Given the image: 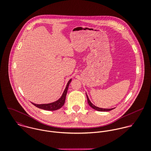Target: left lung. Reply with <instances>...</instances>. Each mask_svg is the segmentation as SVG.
<instances>
[{"mask_svg": "<svg viewBox=\"0 0 151 151\" xmlns=\"http://www.w3.org/2000/svg\"><path fill=\"white\" fill-rule=\"evenodd\" d=\"M86 95H87V101H88V103L89 105H90L91 108H93V109H96V110H97V111H111V110H112V109H114V108H110V109L101 108H99V107H97V106H95L94 104H93L91 102V101H90V100H89L88 97V96H87V94H86Z\"/></svg>", "mask_w": 151, "mask_h": 151, "instance_id": "8db88e82", "label": "left lung"}]
</instances>
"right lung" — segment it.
I'll list each match as a JSON object with an SVG mask.
<instances>
[{
	"label": "right lung",
	"mask_w": 151,
	"mask_h": 151,
	"mask_svg": "<svg viewBox=\"0 0 151 151\" xmlns=\"http://www.w3.org/2000/svg\"><path fill=\"white\" fill-rule=\"evenodd\" d=\"M71 81V79H70L67 84V86L64 91V93H63L62 96L61 97V98L54 102H51L50 104H36L35 103H32V104H33L35 106H36L37 108H39L40 109H43L45 110H48V111H55V110H57L58 109H60V108H61L63 105L64 104L65 100V97H66V95H67V90H68V88L69 86V84L70 83V82Z\"/></svg>",
	"instance_id": "add662e5"
}]
</instances>
